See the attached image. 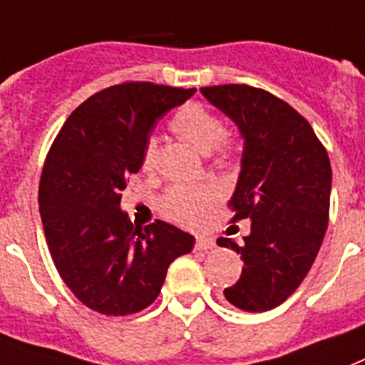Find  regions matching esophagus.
Returning <instances> with one entry per match:
<instances>
[{"mask_svg": "<svg viewBox=\"0 0 365 365\" xmlns=\"http://www.w3.org/2000/svg\"><path fill=\"white\" fill-rule=\"evenodd\" d=\"M213 247H215V240L208 238V236H198L197 244H195L197 251H212Z\"/></svg>", "mask_w": 365, "mask_h": 365, "instance_id": "obj_1", "label": "esophagus"}]
</instances>
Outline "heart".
<instances>
[{
    "mask_svg": "<svg viewBox=\"0 0 365 365\" xmlns=\"http://www.w3.org/2000/svg\"><path fill=\"white\" fill-rule=\"evenodd\" d=\"M170 127L176 135H180L183 140H187L191 146H195L200 153L208 155L213 148L217 150L219 157L232 155L234 146L230 138L225 135V125L221 118L210 108L197 103H189L182 106L174 114ZM157 152L155 138H148L144 148H142V168L153 167ZM215 200V191L206 185H178L167 192V197L163 198V212L168 219H173L176 223L185 225V227H197L202 223L204 213L212 206Z\"/></svg>",
    "mask_w": 365,
    "mask_h": 365,
    "instance_id": "obj_1",
    "label": "heart"
}]
</instances>
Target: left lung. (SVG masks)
Here are the masks:
<instances>
[{
    "label": "left lung",
    "mask_w": 365,
    "mask_h": 365,
    "mask_svg": "<svg viewBox=\"0 0 365 365\" xmlns=\"http://www.w3.org/2000/svg\"><path fill=\"white\" fill-rule=\"evenodd\" d=\"M200 91L244 140L229 206L232 221L251 219V234L242 244L217 240L244 259L225 298L238 309L262 313L300 287L321 250L330 212V159L306 118L268 91L245 84Z\"/></svg>",
    "instance_id": "left-lung-1"
}]
</instances>
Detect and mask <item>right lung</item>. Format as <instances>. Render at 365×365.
I'll return each instance as SVG.
<instances>
[{"label": "right lung", "instance_id": "obj_1", "mask_svg": "<svg viewBox=\"0 0 365 365\" xmlns=\"http://www.w3.org/2000/svg\"><path fill=\"white\" fill-rule=\"evenodd\" d=\"M195 91L152 82L106 88L67 118L46 155L38 185L46 244L65 285L97 313L152 306L170 262L195 245V236L165 221L138 229L120 208L157 120Z\"/></svg>", "mask_w": 365, "mask_h": 365}]
</instances>
